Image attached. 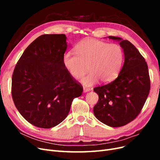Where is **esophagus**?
<instances>
[{"label":"esophagus","instance_id":"obj_1","mask_svg":"<svg viewBox=\"0 0 160 160\" xmlns=\"http://www.w3.org/2000/svg\"><path fill=\"white\" fill-rule=\"evenodd\" d=\"M89 91H90L89 88H83V92H84V93H86V92H88Z\"/></svg>","mask_w":160,"mask_h":160}]
</instances>
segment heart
<instances>
[{
  "label": "heart",
  "mask_w": 160,
  "mask_h": 160,
  "mask_svg": "<svg viewBox=\"0 0 160 160\" xmlns=\"http://www.w3.org/2000/svg\"><path fill=\"white\" fill-rule=\"evenodd\" d=\"M75 52H65L62 64L75 79L83 77L88 67L90 72L81 81L85 87L93 85L99 80L103 83L112 81L119 74L124 59L120 45L91 38L79 42Z\"/></svg>",
  "instance_id": "heart-1"
}]
</instances>
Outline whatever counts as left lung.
<instances>
[{"instance_id":"8db88e82","label":"left lung","mask_w":160,"mask_h":160,"mask_svg":"<svg viewBox=\"0 0 160 160\" xmlns=\"http://www.w3.org/2000/svg\"><path fill=\"white\" fill-rule=\"evenodd\" d=\"M108 37L119 41L124 64L113 81L93 89L99 95L93 113L101 122L117 128L132 122L141 112L149 93L150 78L147 62L132 43L120 37Z\"/></svg>"}]
</instances>
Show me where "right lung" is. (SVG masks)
Segmentation results:
<instances>
[{"label":"right lung","mask_w":160,"mask_h":160,"mask_svg":"<svg viewBox=\"0 0 160 160\" xmlns=\"http://www.w3.org/2000/svg\"><path fill=\"white\" fill-rule=\"evenodd\" d=\"M64 34L42 35L24 51L14 69L11 93L17 109L28 122L49 129L61 123L83 87L67 71L62 55Z\"/></svg>","instance_id":"right-lung-1"}]
</instances>
